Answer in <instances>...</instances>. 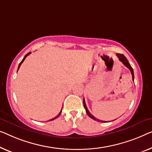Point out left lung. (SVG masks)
<instances>
[{
    "instance_id": "obj_1",
    "label": "left lung",
    "mask_w": 152,
    "mask_h": 152,
    "mask_svg": "<svg viewBox=\"0 0 152 152\" xmlns=\"http://www.w3.org/2000/svg\"><path fill=\"white\" fill-rule=\"evenodd\" d=\"M117 57L119 58V59L120 61H121L122 63H123V64H124V65H125L126 67H128V68L130 70L131 74H132V80H133V81H134V71H133L132 67H131V65H130V63L128 62V59H127L126 57L124 55V54L117 53ZM83 104H84V107H85V110H86V113H87V114L88 115H89V117H91V119L96 120V121H99V122H107L106 121H102V120H100V119H97V118H96V117H95L94 116H93V115H92L91 114L90 112L89 111V110H88V108H87V106H86L85 99H83Z\"/></svg>"
}]
</instances>
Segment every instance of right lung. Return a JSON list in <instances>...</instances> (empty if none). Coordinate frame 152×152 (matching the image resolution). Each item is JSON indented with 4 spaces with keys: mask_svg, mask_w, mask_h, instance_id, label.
Segmentation results:
<instances>
[{
    "mask_svg": "<svg viewBox=\"0 0 152 152\" xmlns=\"http://www.w3.org/2000/svg\"><path fill=\"white\" fill-rule=\"evenodd\" d=\"M31 54V53H27V54H26V55H25V56H24V58H23V59H22V61L20 63V64H19V65H18V69H19V68H20V65H21V64H22V63H23V61H24V59H25V58H26V56H28V55H29V54ZM61 112H62V109H61V112H60L59 113H58V114L57 115H56V117H54V118H53V119H51L50 120H49V121H53V120H54V119H56V118H58V117L60 116V115H61Z\"/></svg>",
    "mask_w": 152,
    "mask_h": 152,
    "instance_id": "right-lung-1",
    "label": "right lung"
}]
</instances>
